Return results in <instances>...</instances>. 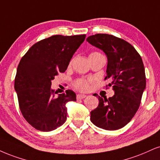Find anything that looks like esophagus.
Wrapping results in <instances>:
<instances>
[{
	"label": "esophagus",
	"instance_id": "obj_1",
	"mask_svg": "<svg viewBox=\"0 0 160 160\" xmlns=\"http://www.w3.org/2000/svg\"><path fill=\"white\" fill-rule=\"evenodd\" d=\"M87 96L84 95V94H78L76 96V98L77 99H83V98H86Z\"/></svg>",
	"mask_w": 160,
	"mask_h": 160
}]
</instances>
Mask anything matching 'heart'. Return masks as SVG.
<instances>
[{
	"label": "heart",
	"mask_w": 160,
	"mask_h": 160,
	"mask_svg": "<svg viewBox=\"0 0 160 160\" xmlns=\"http://www.w3.org/2000/svg\"><path fill=\"white\" fill-rule=\"evenodd\" d=\"M94 54H100V53L98 52H93L90 55ZM74 87L80 91H86L89 88V81L85 79H78L76 81V82L74 83Z\"/></svg>",
	"instance_id": "1"
}]
</instances>
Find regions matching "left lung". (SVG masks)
I'll return each instance as SVG.
<instances>
[{"instance_id": "8db88e82", "label": "left lung", "mask_w": 160, "mask_h": 160, "mask_svg": "<svg viewBox=\"0 0 160 160\" xmlns=\"http://www.w3.org/2000/svg\"><path fill=\"white\" fill-rule=\"evenodd\" d=\"M87 41L104 51L108 58L107 76L115 94L107 98L94 94L99 100L90 112L93 125L108 131L123 128L139 109L146 85L145 68L140 55L130 43L109 34L90 35Z\"/></svg>"}]
</instances>
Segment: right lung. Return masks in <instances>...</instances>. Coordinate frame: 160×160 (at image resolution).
Here are the masks:
<instances>
[{"label":"right lung","instance_id":"1","mask_svg":"<svg viewBox=\"0 0 160 160\" xmlns=\"http://www.w3.org/2000/svg\"><path fill=\"white\" fill-rule=\"evenodd\" d=\"M86 35H56L33 44L21 58L15 78L19 108L29 125L48 132L62 126L67 119L66 104L76 101L70 90L56 96L51 81L64 72Z\"/></svg>","mask_w":160,"mask_h":160}]
</instances>
